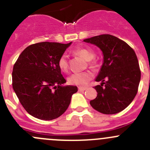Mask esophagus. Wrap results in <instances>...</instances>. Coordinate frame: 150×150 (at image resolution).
<instances>
[{
	"instance_id": "1",
	"label": "esophagus",
	"mask_w": 150,
	"mask_h": 150,
	"mask_svg": "<svg viewBox=\"0 0 150 150\" xmlns=\"http://www.w3.org/2000/svg\"><path fill=\"white\" fill-rule=\"evenodd\" d=\"M86 89H87L86 87H78V91H84Z\"/></svg>"
}]
</instances>
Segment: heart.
<instances>
[{"instance_id":"heart-1","label":"heart","mask_w":150,"mask_h":150,"mask_svg":"<svg viewBox=\"0 0 150 150\" xmlns=\"http://www.w3.org/2000/svg\"><path fill=\"white\" fill-rule=\"evenodd\" d=\"M73 53L77 55L81 56L87 61H89V63L92 65L95 64L94 60H91L95 57L94 52L91 49L84 48H75L73 50ZM58 67L62 72H65L67 71L69 64H68V57L67 54H62L59 57L58 60ZM92 77H93V74L89 71H86V72H75L69 77L68 81L72 85L83 86L88 83Z\"/></svg>"}]
</instances>
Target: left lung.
Wrapping results in <instances>:
<instances>
[{"instance_id": "8db88e82", "label": "left lung", "mask_w": 150, "mask_h": 150, "mask_svg": "<svg viewBox=\"0 0 150 150\" xmlns=\"http://www.w3.org/2000/svg\"><path fill=\"white\" fill-rule=\"evenodd\" d=\"M102 51L104 63L94 86L96 99L90 102L94 110L106 115L120 112L132 102L138 92L141 70L135 51L125 41L103 34L83 40Z\"/></svg>"}]
</instances>
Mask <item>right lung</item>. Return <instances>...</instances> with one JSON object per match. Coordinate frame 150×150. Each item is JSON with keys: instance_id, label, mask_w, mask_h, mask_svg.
<instances>
[{"instance_id": "add662e5", "label": "right lung", "mask_w": 150, "mask_h": 150, "mask_svg": "<svg viewBox=\"0 0 150 150\" xmlns=\"http://www.w3.org/2000/svg\"><path fill=\"white\" fill-rule=\"evenodd\" d=\"M70 44H32L13 65V91L25 110L36 118L51 120L61 116L69 107L72 95L78 91L76 86H62L66 80L58 67L59 59Z\"/></svg>"}]
</instances>
